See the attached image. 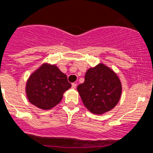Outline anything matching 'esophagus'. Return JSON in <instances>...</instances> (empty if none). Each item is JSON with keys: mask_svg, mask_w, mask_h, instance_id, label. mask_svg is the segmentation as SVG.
Masks as SVG:
<instances>
[{"mask_svg": "<svg viewBox=\"0 0 153 153\" xmlns=\"http://www.w3.org/2000/svg\"><path fill=\"white\" fill-rule=\"evenodd\" d=\"M76 86H77L76 83H72V84H71V87H72V88H76Z\"/></svg>", "mask_w": 153, "mask_h": 153, "instance_id": "obj_1", "label": "esophagus"}]
</instances>
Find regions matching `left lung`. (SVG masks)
I'll return each instance as SVG.
<instances>
[{
	"mask_svg": "<svg viewBox=\"0 0 153 153\" xmlns=\"http://www.w3.org/2000/svg\"><path fill=\"white\" fill-rule=\"evenodd\" d=\"M84 106L94 114L114 109L121 96V82L112 69L100 63L85 74V82L77 87Z\"/></svg>",
	"mask_w": 153,
	"mask_h": 153,
	"instance_id": "obj_1",
	"label": "left lung"
}]
</instances>
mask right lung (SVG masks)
<instances>
[{
	"mask_svg": "<svg viewBox=\"0 0 153 153\" xmlns=\"http://www.w3.org/2000/svg\"><path fill=\"white\" fill-rule=\"evenodd\" d=\"M71 87L65 74L55 65L43 63L30 74L25 85L27 98L41 110H51Z\"/></svg>",
	"mask_w": 153,
	"mask_h": 153,
	"instance_id": "1",
	"label": "right lung"
}]
</instances>
